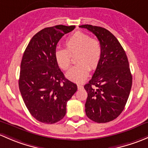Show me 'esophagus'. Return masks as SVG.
I'll return each mask as SVG.
<instances>
[{"mask_svg":"<svg viewBox=\"0 0 148 148\" xmlns=\"http://www.w3.org/2000/svg\"><path fill=\"white\" fill-rule=\"evenodd\" d=\"M77 88H78V90L82 89V88H83V85H80V84H77Z\"/></svg>","mask_w":148,"mask_h":148,"instance_id":"34e87169","label":"esophagus"}]
</instances>
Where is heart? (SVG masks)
<instances>
[{"instance_id":"heart-1","label":"heart","mask_w":148,"mask_h":148,"mask_svg":"<svg viewBox=\"0 0 148 148\" xmlns=\"http://www.w3.org/2000/svg\"><path fill=\"white\" fill-rule=\"evenodd\" d=\"M66 49H58L55 53L57 64L61 69L68 70L71 65L72 56H76L77 65L73 67L66 73L71 81L80 83L85 80L90 71L96 69L101 60L103 48L100 42L92 38L90 35L77 31L65 41Z\"/></svg>"}]
</instances>
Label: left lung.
Masks as SVG:
<instances>
[{
  "label": "left lung",
  "mask_w": 148,
  "mask_h": 148,
  "mask_svg": "<svg viewBox=\"0 0 148 148\" xmlns=\"http://www.w3.org/2000/svg\"><path fill=\"white\" fill-rule=\"evenodd\" d=\"M79 27L95 34L103 48L100 63L84 86L88 92L85 113L92 121L108 123L119 116L130 95L132 77L128 60L119 41L107 29L91 25Z\"/></svg>",
  "instance_id": "1"
}]
</instances>
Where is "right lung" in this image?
<instances>
[{"instance_id": "right-lung-1", "label": "right lung", "mask_w": 148, "mask_h": 148, "mask_svg": "<svg viewBox=\"0 0 148 148\" xmlns=\"http://www.w3.org/2000/svg\"><path fill=\"white\" fill-rule=\"evenodd\" d=\"M75 28L58 25L42 29L32 38L23 56L20 92L30 113L41 123L53 124L63 119L67 102L77 91L55 58L58 41Z\"/></svg>"}]
</instances>
